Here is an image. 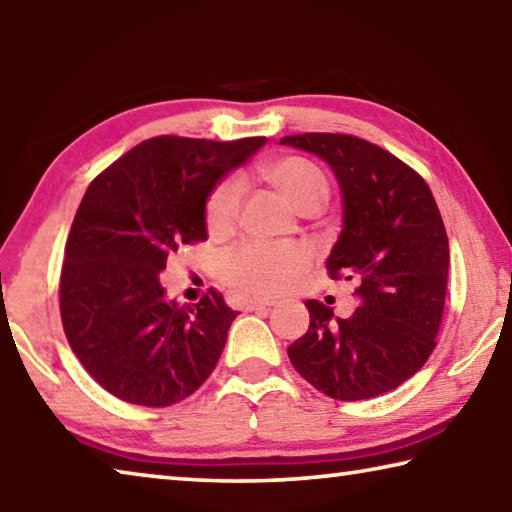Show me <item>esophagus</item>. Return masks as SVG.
<instances>
[{
	"label": "esophagus",
	"mask_w": 512,
	"mask_h": 512,
	"mask_svg": "<svg viewBox=\"0 0 512 512\" xmlns=\"http://www.w3.org/2000/svg\"><path fill=\"white\" fill-rule=\"evenodd\" d=\"M276 299H267V297H254V299H249L245 306H247V310H265V308H274L276 306Z\"/></svg>",
	"instance_id": "esophagus-1"
}]
</instances>
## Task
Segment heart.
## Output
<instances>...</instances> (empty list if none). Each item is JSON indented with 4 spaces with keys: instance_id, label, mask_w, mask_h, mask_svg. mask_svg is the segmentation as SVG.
I'll use <instances>...</instances> for the list:
<instances>
[{
    "instance_id": "obj_1",
    "label": "heart",
    "mask_w": 512,
    "mask_h": 512,
    "mask_svg": "<svg viewBox=\"0 0 512 512\" xmlns=\"http://www.w3.org/2000/svg\"><path fill=\"white\" fill-rule=\"evenodd\" d=\"M263 175L279 188L301 213L321 209L328 197V179L306 157L288 155L267 161ZM245 184L240 177H227L213 188L206 200L204 220L211 236H224L238 220ZM310 251L301 242H245L224 258V276L231 285L256 294H279L306 270Z\"/></svg>"
}]
</instances>
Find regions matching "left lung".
I'll return each instance as SVG.
<instances>
[{
    "mask_svg": "<svg viewBox=\"0 0 512 512\" xmlns=\"http://www.w3.org/2000/svg\"><path fill=\"white\" fill-rule=\"evenodd\" d=\"M281 143L312 152L335 173L342 233L326 267L333 279H355L362 299L346 319L306 301L310 326L288 348L290 362L335 400L393 391L432 355L445 308L450 245L434 195L416 170L351 134L308 132Z\"/></svg>",
    "mask_w": 512,
    "mask_h": 512,
    "instance_id": "1",
    "label": "left lung"
}]
</instances>
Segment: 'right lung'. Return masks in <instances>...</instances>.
Listing matches in <instances>:
<instances>
[{
    "label": "right lung",
    "mask_w": 512,
    "mask_h": 512,
    "mask_svg": "<svg viewBox=\"0 0 512 512\" xmlns=\"http://www.w3.org/2000/svg\"><path fill=\"white\" fill-rule=\"evenodd\" d=\"M265 137H155L103 170L80 202L60 274V317L78 362L119 400L168 407L213 373L233 312L218 292L179 306L168 256L206 240V200Z\"/></svg>",
    "instance_id": "obj_1"
}]
</instances>
